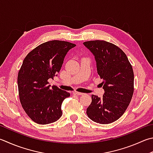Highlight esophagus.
I'll list each match as a JSON object with an SVG mask.
<instances>
[{
  "mask_svg": "<svg viewBox=\"0 0 153 153\" xmlns=\"http://www.w3.org/2000/svg\"><path fill=\"white\" fill-rule=\"evenodd\" d=\"M73 94H77V95H84V94H85V93H80V92H77V91H74V92H73Z\"/></svg>",
  "mask_w": 153,
  "mask_h": 153,
  "instance_id": "obj_1",
  "label": "esophagus"
}]
</instances>
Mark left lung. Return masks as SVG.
Instances as JSON below:
<instances>
[{"label": "left lung", "instance_id": "1", "mask_svg": "<svg viewBox=\"0 0 153 153\" xmlns=\"http://www.w3.org/2000/svg\"><path fill=\"white\" fill-rule=\"evenodd\" d=\"M83 44L94 56L105 91L101 99L92 95L86 114L95 123H113L122 116L131 102L134 92L132 67L125 53L111 42L97 40Z\"/></svg>", "mask_w": 153, "mask_h": 153}]
</instances>
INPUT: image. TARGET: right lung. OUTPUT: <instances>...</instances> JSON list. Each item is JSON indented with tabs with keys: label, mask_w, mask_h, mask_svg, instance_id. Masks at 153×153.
<instances>
[{
	"label": "right lung",
	"mask_w": 153,
	"mask_h": 153,
	"mask_svg": "<svg viewBox=\"0 0 153 153\" xmlns=\"http://www.w3.org/2000/svg\"><path fill=\"white\" fill-rule=\"evenodd\" d=\"M76 45L51 41L40 45L25 57L18 74L20 101L30 119L47 125L62 116L61 105L70 93L52 86L48 80L57 76L68 51Z\"/></svg>",
	"instance_id": "obj_1"
}]
</instances>
